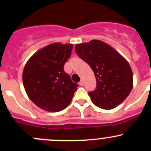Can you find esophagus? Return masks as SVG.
I'll return each instance as SVG.
<instances>
[{
	"label": "esophagus",
	"mask_w": 151,
	"mask_h": 151,
	"mask_svg": "<svg viewBox=\"0 0 151 151\" xmlns=\"http://www.w3.org/2000/svg\"><path fill=\"white\" fill-rule=\"evenodd\" d=\"M79 85H80V86H83V80H80V82L79 83Z\"/></svg>",
	"instance_id": "34e87169"
}]
</instances>
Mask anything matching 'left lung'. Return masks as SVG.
Instances as JSON below:
<instances>
[{"instance_id": "8db88e82", "label": "left lung", "mask_w": 151, "mask_h": 151, "mask_svg": "<svg viewBox=\"0 0 151 151\" xmlns=\"http://www.w3.org/2000/svg\"><path fill=\"white\" fill-rule=\"evenodd\" d=\"M75 51L95 74L96 87L88 92L93 103L104 109H114L121 104L133 87V74L127 60L99 40L77 45Z\"/></svg>"}]
</instances>
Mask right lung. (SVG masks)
<instances>
[{
	"label": "right lung",
	"instance_id": "1",
	"mask_svg": "<svg viewBox=\"0 0 151 151\" xmlns=\"http://www.w3.org/2000/svg\"><path fill=\"white\" fill-rule=\"evenodd\" d=\"M72 45L54 43L44 47L28 60L22 81L30 99L41 109L59 112L68 106L78 85L64 71Z\"/></svg>",
	"mask_w": 151,
	"mask_h": 151
}]
</instances>
